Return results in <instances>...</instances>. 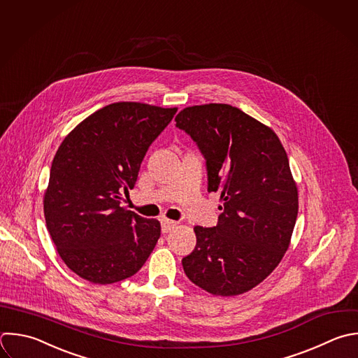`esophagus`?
<instances>
[{"mask_svg": "<svg viewBox=\"0 0 358 358\" xmlns=\"http://www.w3.org/2000/svg\"><path fill=\"white\" fill-rule=\"evenodd\" d=\"M175 228H176V222H175V221H172V220H166V218L161 220V229H162V232H164V234H168V232L173 231Z\"/></svg>", "mask_w": 358, "mask_h": 358, "instance_id": "1", "label": "esophagus"}]
</instances>
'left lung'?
<instances>
[{"instance_id": "8db88e82", "label": "left lung", "mask_w": 358, "mask_h": 358, "mask_svg": "<svg viewBox=\"0 0 358 358\" xmlns=\"http://www.w3.org/2000/svg\"><path fill=\"white\" fill-rule=\"evenodd\" d=\"M206 158L208 192L224 201L217 227H194L197 243L182 264L213 295L260 284L287 252L298 214V189L277 134L227 103L189 106L175 117Z\"/></svg>"}]
</instances>
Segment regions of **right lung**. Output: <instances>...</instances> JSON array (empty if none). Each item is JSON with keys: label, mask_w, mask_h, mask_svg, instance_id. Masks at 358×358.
<instances>
[{"label": "right lung", "mask_w": 358, "mask_h": 358, "mask_svg": "<svg viewBox=\"0 0 358 358\" xmlns=\"http://www.w3.org/2000/svg\"><path fill=\"white\" fill-rule=\"evenodd\" d=\"M178 108L116 102L83 120L59 147L45 192L46 225L81 278L112 284L136 274L159 236L158 220L120 207L143 158Z\"/></svg>", "instance_id": "1"}]
</instances>
